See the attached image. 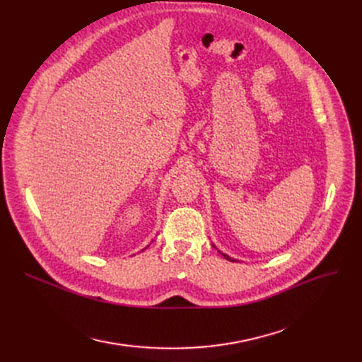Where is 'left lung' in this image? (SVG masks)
Masks as SVG:
<instances>
[{
	"label": "left lung",
	"instance_id": "1",
	"mask_svg": "<svg viewBox=\"0 0 362 362\" xmlns=\"http://www.w3.org/2000/svg\"><path fill=\"white\" fill-rule=\"evenodd\" d=\"M213 246H214V245H213ZM214 248H216V246H214ZM217 251H218V250H217ZM218 252H220V254H221V255H223V257H224L226 259H229V261H238V259H235V258H230V257H229V255H227V254H223L221 251H218Z\"/></svg>",
	"mask_w": 362,
	"mask_h": 362
}]
</instances>
